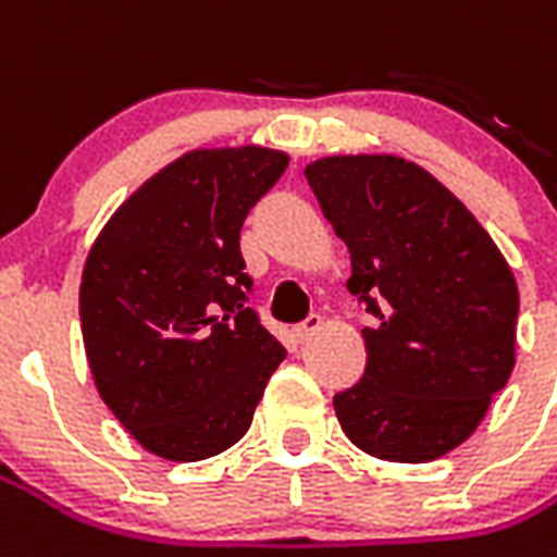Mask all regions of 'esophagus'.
Returning <instances> with one entry per match:
<instances>
[{
	"mask_svg": "<svg viewBox=\"0 0 557 557\" xmlns=\"http://www.w3.org/2000/svg\"><path fill=\"white\" fill-rule=\"evenodd\" d=\"M319 329H322V317H319V313H310V317H307L301 325H295V337L305 344V341H310V337H313Z\"/></svg>",
	"mask_w": 557,
	"mask_h": 557,
	"instance_id": "34e87169",
	"label": "esophagus"
}]
</instances>
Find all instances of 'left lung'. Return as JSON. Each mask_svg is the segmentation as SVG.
<instances>
[{
	"instance_id": "8db88e82",
	"label": "left lung",
	"mask_w": 557,
	"mask_h": 557,
	"mask_svg": "<svg viewBox=\"0 0 557 557\" xmlns=\"http://www.w3.org/2000/svg\"><path fill=\"white\" fill-rule=\"evenodd\" d=\"M349 247V292L376 319L368 364L334 395L361 453L422 465L476 431L516 364L519 289L458 198L398 157H329L305 169Z\"/></svg>"
}]
</instances>
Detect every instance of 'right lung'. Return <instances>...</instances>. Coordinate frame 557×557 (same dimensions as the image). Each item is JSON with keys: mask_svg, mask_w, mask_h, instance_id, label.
Wrapping results in <instances>:
<instances>
[{"mask_svg": "<svg viewBox=\"0 0 557 557\" xmlns=\"http://www.w3.org/2000/svg\"><path fill=\"white\" fill-rule=\"evenodd\" d=\"M286 153H186L111 216L81 277L99 395L147 453L201 461L247 434L286 349L250 307L240 225Z\"/></svg>", "mask_w": 557, "mask_h": 557, "instance_id": "obj_1", "label": "right lung"}]
</instances>
